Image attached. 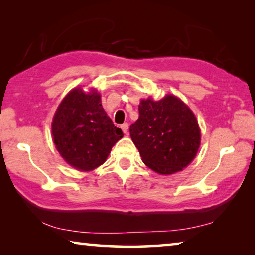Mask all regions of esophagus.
I'll return each mask as SVG.
<instances>
[{"instance_id": "obj_1", "label": "esophagus", "mask_w": 255, "mask_h": 255, "mask_svg": "<svg viewBox=\"0 0 255 255\" xmlns=\"http://www.w3.org/2000/svg\"><path fill=\"white\" fill-rule=\"evenodd\" d=\"M122 129H123V131H124V133L125 135H128V128H129V125L127 124V123H125V124H123L122 126Z\"/></svg>"}]
</instances>
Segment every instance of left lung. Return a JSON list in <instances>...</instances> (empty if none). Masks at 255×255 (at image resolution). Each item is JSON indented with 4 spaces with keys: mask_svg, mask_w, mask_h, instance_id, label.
<instances>
[{
    "mask_svg": "<svg viewBox=\"0 0 255 255\" xmlns=\"http://www.w3.org/2000/svg\"><path fill=\"white\" fill-rule=\"evenodd\" d=\"M139 118L129 131L145 165L169 175L187 167L200 146V129L191 109L172 94L141 100Z\"/></svg>",
    "mask_w": 255,
    "mask_h": 255,
    "instance_id": "obj_1",
    "label": "left lung"
}]
</instances>
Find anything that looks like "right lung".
I'll return each mask as SVG.
<instances>
[{
	"label": "right lung",
	"mask_w": 255,
	"mask_h": 255,
	"mask_svg": "<svg viewBox=\"0 0 255 255\" xmlns=\"http://www.w3.org/2000/svg\"><path fill=\"white\" fill-rule=\"evenodd\" d=\"M51 132L56 148L71 166L92 171L106 162L114 146L124 137L101 105L97 90L75 88L55 112Z\"/></svg>",
	"instance_id": "1"
}]
</instances>
